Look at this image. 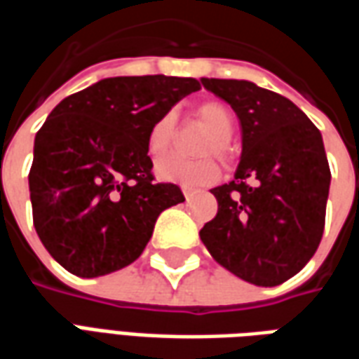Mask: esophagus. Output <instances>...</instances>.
Returning <instances> with one entry per match:
<instances>
[{"label":"esophagus","instance_id":"esophagus-1","mask_svg":"<svg viewBox=\"0 0 359 359\" xmlns=\"http://www.w3.org/2000/svg\"><path fill=\"white\" fill-rule=\"evenodd\" d=\"M182 194H184V198H187V200H190V198H192L196 192L192 190V188H182Z\"/></svg>","mask_w":359,"mask_h":359}]
</instances>
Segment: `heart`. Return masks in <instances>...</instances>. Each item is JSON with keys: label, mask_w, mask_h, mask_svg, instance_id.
I'll return each mask as SVG.
<instances>
[{"label": "heart", "mask_w": 359, "mask_h": 359, "mask_svg": "<svg viewBox=\"0 0 359 359\" xmlns=\"http://www.w3.org/2000/svg\"><path fill=\"white\" fill-rule=\"evenodd\" d=\"M198 117L210 126L211 138L205 142L202 154H215L225 159L229 154V140L234 133V117L231 109L223 103L210 102L198 107ZM177 115L175 111H167L149 126L146 146L151 156H161L171 146L175 136ZM157 179L184 188H198L213 184L219 179V167L213 159H184L179 156H165L156 163Z\"/></svg>", "instance_id": "1"}]
</instances>
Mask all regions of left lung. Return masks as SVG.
<instances>
[{"label": "left lung", "mask_w": 359, "mask_h": 359, "mask_svg": "<svg viewBox=\"0 0 359 359\" xmlns=\"http://www.w3.org/2000/svg\"><path fill=\"white\" fill-rule=\"evenodd\" d=\"M242 128L234 179L211 190L217 215L200 238L226 271L257 286L294 277L316 254L331 171L321 133L290 100L250 81L202 79Z\"/></svg>", "instance_id": "1"}]
</instances>
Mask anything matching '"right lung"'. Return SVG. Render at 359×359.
Instances as JSON below:
<instances>
[{"instance_id":"right-lung-1","label":"right lung","mask_w":359,"mask_h":359,"mask_svg":"<svg viewBox=\"0 0 359 359\" xmlns=\"http://www.w3.org/2000/svg\"><path fill=\"white\" fill-rule=\"evenodd\" d=\"M202 88L196 79L113 76L55 105L34 140L28 175L36 233L76 277L130 265L159 213L184 202L177 184L154 182L149 126Z\"/></svg>"}]
</instances>
